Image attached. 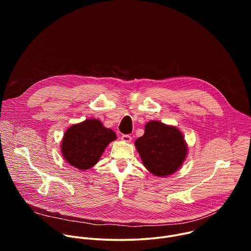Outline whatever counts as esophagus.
<instances>
[{
  "label": "esophagus",
  "mask_w": 251,
  "mask_h": 251,
  "mask_svg": "<svg viewBox=\"0 0 251 251\" xmlns=\"http://www.w3.org/2000/svg\"><path fill=\"white\" fill-rule=\"evenodd\" d=\"M121 140L124 142H127V143H130L132 141V137L130 135H122Z\"/></svg>",
  "instance_id": "1"
}]
</instances>
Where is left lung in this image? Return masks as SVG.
<instances>
[{
  "label": "left lung",
  "instance_id": "8db88e82",
  "mask_svg": "<svg viewBox=\"0 0 251 251\" xmlns=\"http://www.w3.org/2000/svg\"><path fill=\"white\" fill-rule=\"evenodd\" d=\"M135 146L146 169L157 176L174 174L188 154L181 131L159 121L146 124L144 135L136 140Z\"/></svg>",
  "mask_w": 251,
  "mask_h": 251
}]
</instances>
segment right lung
Listing matches in <instances>:
<instances>
[{
  "mask_svg": "<svg viewBox=\"0 0 251 251\" xmlns=\"http://www.w3.org/2000/svg\"><path fill=\"white\" fill-rule=\"evenodd\" d=\"M116 134L98 119H87L69 127L61 141V153L68 164L78 170L90 169L99 161Z\"/></svg>",
  "mask_w": 251,
  "mask_h": 251,
  "instance_id": "add662e5",
  "label": "right lung"
}]
</instances>
